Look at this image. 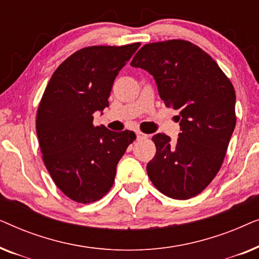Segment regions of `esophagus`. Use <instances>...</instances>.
Wrapping results in <instances>:
<instances>
[{"label":"esophagus","mask_w":259,"mask_h":259,"mask_svg":"<svg viewBox=\"0 0 259 259\" xmlns=\"http://www.w3.org/2000/svg\"><path fill=\"white\" fill-rule=\"evenodd\" d=\"M136 136H137V139H144V138H146V136H145L144 133L139 132V131H137V132H136Z\"/></svg>","instance_id":"esophagus-1"}]
</instances>
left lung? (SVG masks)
<instances>
[{
  "label": "left lung",
  "mask_w": 259,
  "mask_h": 259,
  "mask_svg": "<svg viewBox=\"0 0 259 259\" xmlns=\"http://www.w3.org/2000/svg\"><path fill=\"white\" fill-rule=\"evenodd\" d=\"M131 66L153 76L166 107L179 111L178 139L152 138L157 152L147 164L153 185L173 199L197 196L224 160L236 126V93L217 62L184 40L145 45Z\"/></svg>",
  "instance_id": "left-lung-1"
}]
</instances>
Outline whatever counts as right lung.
I'll list each match as a JSON object with an SVG mask.
<instances>
[{"label": "right lung", "mask_w": 259, "mask_h": 259, "mask_svg": "<svg viewBox=\"0 0 259 259\" xmlns=\"http://www.w3.org/2000/svg\"><path fill=\"white\" fill-rule=\"evenodd\" d=\"M139 47L80 49L58 67L46 87L36 116L44 161L56 186L77 203H92L108 192L116 165L136 139L132 131L95 127L93 114L108 107L115 77Z\"/></svg>", "instance_id": "obj_1"}]
</instances>
